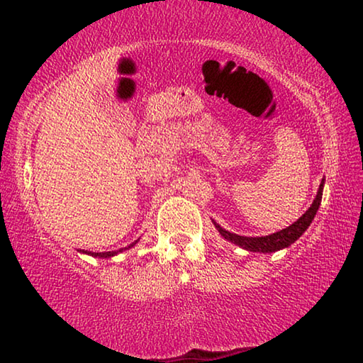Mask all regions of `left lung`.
Wrapping results in <instances>:
<instances>
[{"mask_svg": "<svg viewBox=\"0 0 363 363\" xmlns=\"http://www.w3.org/2000/svg\"><path fill=\"white\" fill-rule=\"evenodd\" d=\"M322 192H323V179H322L320 187H318V192H317L314 203L311 205L309 210H307L303 216H301L296 223L291 224L290 227H286V229L280 230V232L270 233V235H266V237H242V235H237V233L227 232L225 229H223V227L218 224H214V225L218 227L219 233L225 238V240L235 243V245H238V247H242L248 251H259V253H274V251H279L281 248L290 247L291 243L296 242L298 238L306 232L307 227L311 225L312 219H314L318 206H320Z\"/></svg>", "mask_w": 363, "mask_h": 363, "instance_id": "left-lung-1", "label": "left lung"}]
</instances>
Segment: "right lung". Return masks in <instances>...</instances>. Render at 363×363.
Wrapping results in <instances>:
<instances>
[{"label":"right lung","mask_w":363,"mask_h":363,"mask_svg":"<svg viewBox=\"0 0 363 363\" xmlns=\"http://www.w3.org/2000/svg\"><path fill=\"white\" fill-rule=\"evenodd\" d=\"M133 245H136V242H134ZM133 245H130V247H128V248H131ZM121 250H123V248H121ZM121 250H118V251H121ZM118 251H106V253H89V251H83V253H88V255H91V256H99V257H110V256H113V255L118 253Z\"/></svg>","instance_id":"1"}]
</instances>
